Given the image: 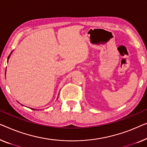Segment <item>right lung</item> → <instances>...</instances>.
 I'll return each mask as SVG.
<instances>
[{"label":"right lung","mask_w":147,"mask_h":147,"mask_svg":"<svg viewBox=\"0 0 147 147\" xmlns=\"http://www.w3.org/2000/svg\"><path fill=\"white\" fill-rule=\"evenodd\" d=\"M12 52L11 53H10V54L9 55V56H8V59H7V61H8V59H9V58H10V55H11V54H12ZM5 75H6V72H5ZM31 109H33V110H34V109H32V108H31Z\"/></svg>","instance_id":"1"}]
</instances>
